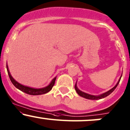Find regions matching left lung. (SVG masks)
<instances>
[{"instance_id":"1","label":"left lung","mask_w":130,"mask_h":130,"mask_svg":"<svg viewBox=\"0 0 130 130\" xmlns=\"http://www.w3.org/2000/svg\"><path fill=\"white\" fill-rule=\"evenodd\" d=\"M121 76H122V75H121ZM121 77H120V80H118V83H117V85H116L115 86V87H113V88H111V90H109V91H108L107 92H105V93H104L102 94V95H98V96H95V95H89V94L86 93H84V92H83V91H80V90L77 88V87H76V83H75V89L76 93H77L78 94V95H80V96H82V97L85 98H87V99H89V100H99V99H102V98H103L106 97V96H108L109 95H110V94H111V93L113 92V91H114L115 90V88H117V86H118V85L119 84V82H120V80H121Z\"/></svg>"}]
</instances>
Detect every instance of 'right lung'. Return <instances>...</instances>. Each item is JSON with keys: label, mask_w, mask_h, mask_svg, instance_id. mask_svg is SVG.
Returning a JSON list of instances; mask_svg holds the SVG:
<instances>
[{"label": "right lung", "mask_w": 130, "mask_h": 130, "mask_svg": "<svg viewBox=\"0 0 130 130\" xmlns=\"http://www.w3.org/2000/svg\"><path fill=\"white\" fill-rule=\"evenodd\" d=\"M6 67H7V70L8 75H9V78H10V81L12 82V83H13V85H14L16 88H18L19 90H21L22 91L25 93L28 94V95H42V94L47 93V92H48L49 91H50V90H52V87H54L56 77H55L52 80V81L51 82V83H50V85H48L47 87H45V88L37 89V88H30V87H26V86L22 85L20 84V83L17 82V81H15V80L13 78V77L11 76L10 72H9V68H8L7 65H6Z\"/></svg>", "instance_id": "add662e5"}]
</instances>
